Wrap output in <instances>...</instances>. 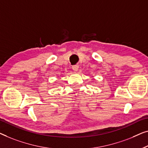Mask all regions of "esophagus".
<instances>
[{
	"mask_svg": "<svg viewBox=\"0 0 148 148\" xmlns=\"http://www.w3.org/2000/svg\"><path fill=\"white\" fill-rule=\"evenodd\" d=\"M78 68H79V66H78V65H76V66H72V69H73V70H74V72H77V71H78Z\"/></svg>",
	"mask_w": 148,
	"mask_h": 148,
	"instance_id": "esophagus-1",
	"label": "esophagus"
}]
</instances>
